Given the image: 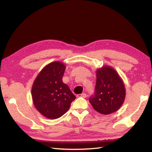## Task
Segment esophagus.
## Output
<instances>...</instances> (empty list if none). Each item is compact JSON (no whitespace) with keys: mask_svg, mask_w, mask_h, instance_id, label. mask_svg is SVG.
<instances>
[{"mask_svg":"<svg viewBox=\"0 0 152 152\" xmlns=\"http://www.w3.org/2000/svg\"><path fill=\"white\" fill-rule=\"evenodd\" d=\"M77 96H78V97H83V98H86V96H87V95H86V93H82V94H78V95H77Z\"/></svg>","mask_w":152,"mask_h":152,"instance_id":"1","label":"esophagus"}]
</instances>
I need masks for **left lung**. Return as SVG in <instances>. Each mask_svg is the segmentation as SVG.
<instances>
[{"mask_svg": "<svg viewBox=\"0 0 152 152\" xmlns=\"http://www.w3.org/2000/svg\"><path fill=\"white\" fill-rule=\"evenodd\" d=\"M96 75L95 94L89 98V102L100 114H110L119 110L125 101L124 82L117 71L110 66L99 68Z\"/></svg>", "mask_w": 152, "mask_h": 152, "instance_id": "1", "label": "left lung"}]
</instances>
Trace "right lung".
Returning <instances> with one entry per match:
<instances>
[{"label":"right lung","instance_id":"1","mask_svg":"<svg viewBox=\"0 0 152 152\" xmlns=\"http://www.w3.org/2000/svg\"><path fill=\"white\" fill-rule=\"evenodd\" d=\"M66 66L54 61L44 66L35 78L31 95L35 108L48 119H57L69 109L76 96L65 83L63 76Z\"/></svg>","mask_w":152,"mask_h":152}]
</instances>
